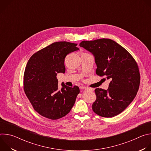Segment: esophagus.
I'll return each instance as SVG.
<instances>
[{
  "mask_svg": "<svg viewBox=\"0 0 151 151\" xmlns=\"http://www.w3.org/2000/svg\"><path fill=\"white\" fill-rule=\"evenodd\" d=\"M81 88H82V89H83V90H88V89H90V88H87V87H82ZM90 90H92V89H91V88H90Z\"/></svg>",
  "mask_w": 151,
  "mask_h": 151,
  "instance_id": "obj_1",
  "label": "esophagus"
}]
</instances>
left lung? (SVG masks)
I'll return each mask as SVG.
<instances>
[{"label":"left lung","instance_id":"8db88e82","mask_svg":"<svg viewBox=\"0 0 151 151\" xmlns=\"http://www.w3.org/2000/svg\"><path fill=\"white\" fill-rule=\"evenodd\" d=\"M79 46L94 56L96 74L111 81L107 90H95L94 112L105 118L118 115L132 102L138 91L140 76L136 61L124 48L110 39L83 40Z\"/></svg>","mask_w":151,"mask_h":151}]
</instances>
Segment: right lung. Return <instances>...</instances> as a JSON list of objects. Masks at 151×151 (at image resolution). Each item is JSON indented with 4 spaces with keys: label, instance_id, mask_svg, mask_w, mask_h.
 I'll return each mask as SVG.
<instances>
[{
    "label": "right lung",
    "instance_id": "obj_1",
    "mask_svg": "<svg viewBox=\"0 0 151 151\" xmlns=\"http://www.w3.org/2000/svg\"><path fill=\"white\" fill-rule=\"evenodd\" d=\"M77 44L56 42L35 53L29 60L24 73V90L33 109L52 120L69 113L79 93L78 86L61 83L58 89L57 75L64 73V58L79 50Z\"/></svg>",
    "mask_w": 151,
    "mask_h": 151
}]
</instances>
